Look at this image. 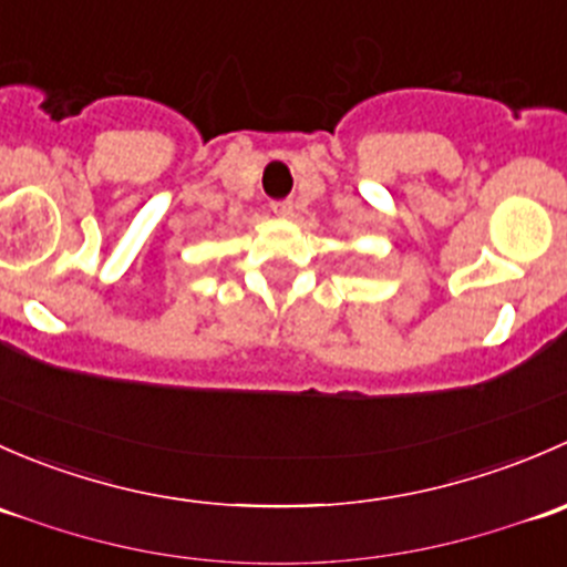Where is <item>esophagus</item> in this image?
Returning a JSON list of instances; mask_svg holds the SVG:
<instances>
[{"label": "esophagus", "mask_w": 567, "mask_h": 567, "mask_svg": "<svg viewBox=\"0 0 567 567\" xmlns=\"http://www.w3.org/2000/svg\"><path fill=\"white\" fill-rule=\"evenodd\" d=\"M271 210L277 216H290L293 214V199H274Z\"/></svg>", "instance_id": "esophagus-1"}]
</instances>
